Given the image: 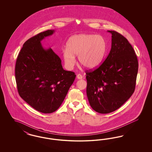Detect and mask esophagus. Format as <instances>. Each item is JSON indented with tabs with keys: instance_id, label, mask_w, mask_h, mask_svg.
I'll return each instance as SVG.
<instances>
[{
	"instance_id": "esophagus-1",
	"label": "esophagus",
	"mask_w": 152,
	"mask_h": 152,
	"mask_svg": "<svg viewBox=\"0 0 152 152\" xmlns=\"http://www.w3.org/2000/svg\"><path fill=\"white\" fill-rule=\"evenodd\" d=\"M77 78L78 79H83V76L81 75H80V74H78L77 75Z\"/></svg>"
}]
</instances>
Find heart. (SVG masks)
Here are the masks:
<instances>
[{"label": "heart", "instance_id": "b5f03b06", "mask_svg": "<svg viewBox=\"0 0 152 152\" xmlns=\"http://www.w3.org/2000/svg\"><path fill=\"white\" fill-rule=\"evenodd\" d=\"M104 38L99 35L81 34L71 37L63 52L65 64L72 67L78 56L80 64L88 69L97 66L101 63L106 51Z\"/></svg>", "mask_w": 152, "mask_h": 152}]
</instances>
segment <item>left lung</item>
Segmentation results:
<instances>
[{
	"mask_svg": "<svg viewBox=\"0 0 152 152\" xmlns=\"http://www.w3.org/2000/svg\"><path fill=\"white\" fill-rule=\"evenodd\" d=\"M107 58L97 68L86 71L87 94L96 112L107 114L121 107L134 92L138 63L128 40L115 31Z\"/></svg>",
	"mask_w": 152,
	"mask_h": 152,
	"instance_id": "obj_1",
	"label": "left lung"
}]
</instances>
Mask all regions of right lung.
<instances>
[{"label": "right lung", "instance_id": "add662e5", "mask_svg": "<svg viewBox=\"0 0 152 152\" xmlns=\"http://www.w3.org/2000/svg\"><path fill=\"white\" fill-rule=\"evenodd\" d=\"M54 30L40 32L23 45L15 65V79L18 93L36 110L51 113L58 109L76 75L65 71L61 60L51 48L44 49L40 42Z\"/></svg>", "mask_w": 152, "mask_h": 152}]
</instances>
